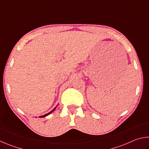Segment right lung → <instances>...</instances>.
<instances>
[{"label": "right lung", "mask_w": 149, "mask_h": 149, "mask_svg": "<svg viewBox=\"0 0 149 149\" xmlns=\"http://www.w3.org/2000/svg\"><path fill=\"white\" fill-rule=\"evenodd\" d=\"M56 108V107H55L54 108V109L53 110H52V111H50V112H49V113H48V114H45V115H43V116H40V118H43V117H45V116H48V115H49V114H50V113H52V112H53V111L55 110V108Z\"/></svg>", "instance_id": "right-lung-1"}]
</instances>
